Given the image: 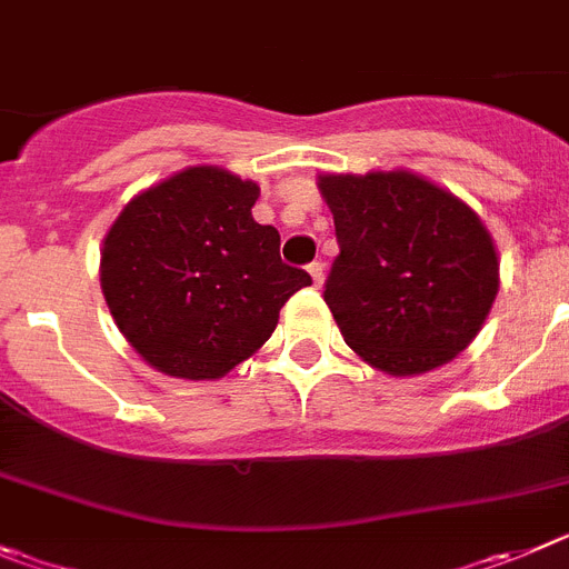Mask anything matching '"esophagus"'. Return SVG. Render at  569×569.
I'll return each instance as SVG.
<instances>
[{
	"label": "esophagus",
	"mask_w": 569,
	"mask_h": 569,
	"mask_svg": "<svg viewBox=\"0 0 569 569\" xmlns=\"http://www.w3.org/2000/svg\"><path fill=\"white\" fill-rule=\"evenodd\" d=\"M307 273L312 276V281H316V288H321V284H325V262L307 264Z\"/></svg>",
	"instance_id": "esophagus-1"
}]
</instances>
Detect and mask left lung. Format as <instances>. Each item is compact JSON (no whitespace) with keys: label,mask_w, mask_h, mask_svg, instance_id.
<instances>
[{"label":"left lung","mask_w":569,"mask_h":569,"mask_svg":"<svg viewBox=\"0 0 569 569\" xmlns=\"http://www.w3.org/2000/svg\"><path fill=\"white\" fill-rule=\"evenodd\" d=\"M341 253L325 301L349 349L387 375H423L477 338L499 290L482 220L411 171L321 174Z\"/></svg>","instance_id":"obj_1"}]
</instances>
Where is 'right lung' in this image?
Segmentation results:
<instances>
[{"label":"right lung","instance_id":"right-lung-1","mask_svg":"<svg viewBox=\"0 0 569 569\" xmlns=\"http://www.w3.org/2000/svg\"><path fill=\"white\" fill-rule=\"evenodd\" d=\"M259 186L191 166L127 202L101 250L114 325L158 372L217 380L250 358L310 276L281 262L279 231L253 220Z\"/></svg>","mask_w":569,"mask_h":569}]
</instances>
